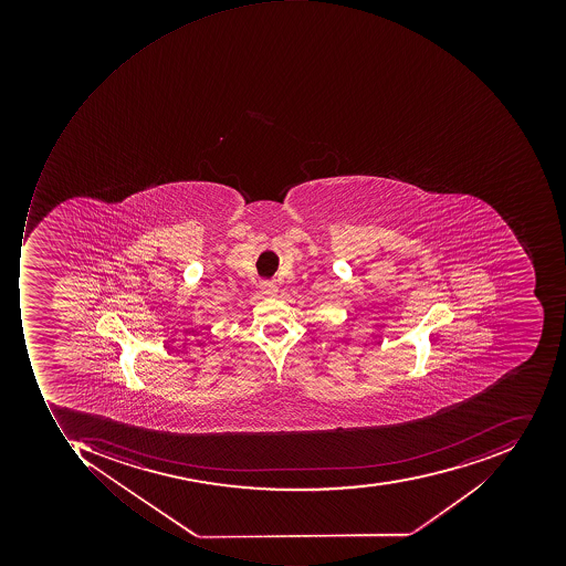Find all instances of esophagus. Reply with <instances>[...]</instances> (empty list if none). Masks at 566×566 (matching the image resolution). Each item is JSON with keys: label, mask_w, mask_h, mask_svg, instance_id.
Wrapping results in <instances>:
<instances>
[{"label": "esophagus", "mask_w": 566, "mask_h": 566, "mask_svg": "<svg viewBox=\"0 0 566 566\" xmlns=\"http://www.w3.org/2000/svg\"><path fill=\"white\" fill-rule=\"evenodd\" d=\"M262 291L265 292L266 296H274L277 292V284L274 281L262 282Z\"/></svg>", "instance_id": "obj_1"}]
</instances>
